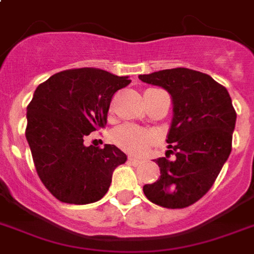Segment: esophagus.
Returning a JSON list of instances; mask_svg holds the SVG:
<instances>
[{
    "instance_id": "1",
    "label": "esophagus",
    "mask_w": 254,
    "mask_h": 254,
    "mask_svg": "<svg viewBox=\"0 0 254 254\" xmlns=\"http://www.w3.org/2000/svg\"><path fill=\"white\" fill-rule=\"evenodd\" d=\"M128 162L132 163L133 166H137V165H140V163H142V161L140 160V158H136V157L129 156V157H128Z\"/></svg>"
}]
</instances>
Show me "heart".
Returning a JSON list of instances; mask_svg holds the SVG:
<instances>
[{
    "label": "heart",
    "instance_id": "b5f03b06",
    "mask_svg": "<svg viewBox=\"0 0 254 254\" xmlns=\"http://www.w3.org/2000/svg\"><path fill=\"white\" fill-rule=\"evenodd\" d=\"M113 140L121 149L133 154H141L154 144L156 136L152 131L132 125H123L115 129Z\"/></svg>",
    "mask_w": 254,
    "mask_h": 254
}]
</instances>
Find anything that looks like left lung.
<instances>
[{"instance_id":"obj_1","label":"left lung","mask_w":254,"mask_h":254,"mask_svg":"<svg viewBox=\"0 0 254 254\" xmlns=\"http://www.w3.org/2000/svg\"><path fill=\"white\" fill-rule=\"evenodd\" d=\"M139 79L165 88L173 98L174 117L166 157L156 160L161 177L142 187L153 204L183 209L200 200L214 184L232 148L236 112L223 85L200 71L184 67ZM170 154L176 158L167 160Z\"/></svg>"}]
</instances>
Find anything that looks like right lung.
I'll return each instance as SVG.
<instances>
[{"label":"right lung","mask_w":254,"mask_h":254,"mask_svg":"<svg viewBox=\"0 0 254 254\" xmlns=\"http://www.w3.org/2000/svg\"><path fill=\"white\" fill-rule=\"evenodd\" d=\"M129 83L128 76L83 67L57 72L36 88L26 137L37 175L57 200L91 204L108 192L127 156L110 144L85 146L84 139L106 126L113 96Z\"/></svg>","instance_id":"add662e5"}]
</instances>
